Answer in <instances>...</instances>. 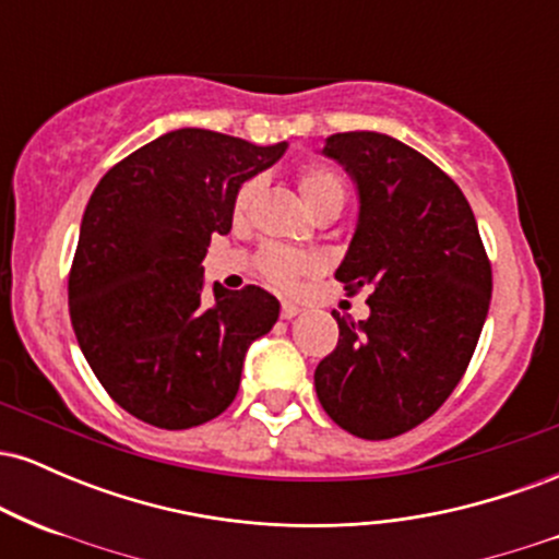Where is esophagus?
I'll return each mask as SVG.
<instances>
[{
	"mask_svg": "<svg viewBox=\"0 0 559 559\" xmlns=\"http://www.w3.org/2000/svg\"><path fill=\"white\" fill-rule=\"evenodd\" d=\"M294 316H299V305H294V301H284V305H281V318L292 320Z\"/></svg>",
	"mask_w": 559,
	"mask_h": 559,
	"instance_id": "esophagus-1",
	"label": "esophagus"
}]
</instances>
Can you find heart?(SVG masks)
<instances>
[{"label":"heart","mask_w":559,"mask_h":559,"mask_svg":"<svg viewBox=\"0 0 559 559\" xmlns=\"http://www.w3.org/2000/svg\"><path fill=\"white\" fill-rule=\"evenodd\" d=\"M297 186L299 194L307 202V207L312 213H342L346 204V181L338 170H333L331 165L312 163L305 165L297 173ZM260 197V181L258 178H249L243 181L234 194V221L247 223L252 215L254 202ZM254 271H258L267 284L281 288V292H294L299 284L310 275L318 273V260L312 254L297 252V249L281 247V243H265L260 247V252L254 254Z\"/></svg>","instance_id":"1"}]
</instances>
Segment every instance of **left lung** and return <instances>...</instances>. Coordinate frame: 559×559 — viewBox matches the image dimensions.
Here are the masks:
<instances>
[{"label": "left lung", "mask_w": 559, "mask_h": 559, "mask_svg": "<svg viewBox=\"0 0 559 559\" xmlns=\"http://www.w3.org/2000/svg\"><path fill=\"white\" fill-rule=\"evenodd\" d=\"M360 191V221L336 271L346 294L368 288L370 318L338 323L316 368L329 418L368 441L394 439L449 400L476 352L491 301V262L460 186L418 150L376 131L333 133Z\"/></svg>", "instance_id": "1"}]
</instances>
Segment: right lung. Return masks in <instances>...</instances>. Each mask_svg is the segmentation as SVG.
<instances>
[{
	"label": "right lung",
	"mask_w": 559,
	"mask_h": 559,
	"mask_svg": "<svg viewBox=\"0 0 559 559\" xmlns=\"http://www.w3.org/2000/svg\"><path fill=\"white\" fill-rule=\"evenodd\" d=\"M204 128H178L96 183L68 273L75 338L126 413L165 428L202 426L234 402L247 346L273 329L278 299L260 286L204 299L213 234L234 194L284 155Z\"/></svg>",
	"instance_id": "1"
}]
</instances>
